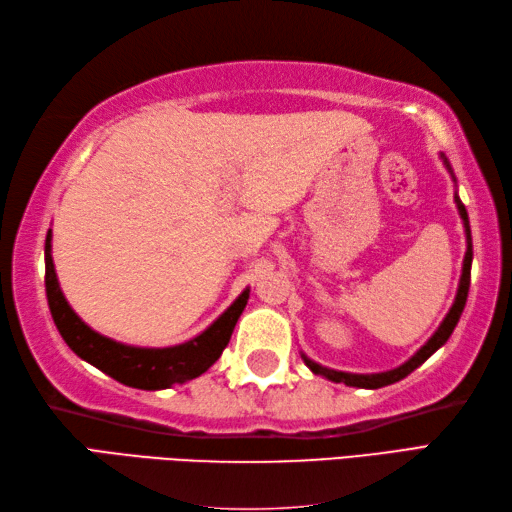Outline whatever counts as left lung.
Instances as JSON below:
<instances>
[{
	"instance_id": "obj_1",
	"label": "left lung",
	"mask_w": 512,
	"mask_h": 512,
	"mask_svg": "<svg viewBox=\"0 0 512 512\" xmlns=\"http://www.w3.org/2000/svg\"><path fill=\"white\" fill-rule=\"evenodd\" d=\"M444 167L451 173V180L455 182V187H458V180H455V173L449 158L440 154ZM453 200L455 206H458V213L462 217V226H464V235H466V253H464V262H462V275H460V284H458V292H455V299H453V306L449 308L447 317L442 319V323L438 325V330L429 336V341L424 343L420 350L413 354L411 358H407L405 363L394 367V369H387V372H376V374H352V372H339V369H332V367H325L317 361H312L310 356H306L301 352L303 363L308 365V369L312 374L323 376L332 380V383H343L347 387H361V389H378V387H385V385H394L398 380H402L405 376H409L413 369L420 367L424 361L431 354H436L440 347L449 341V336L453 334L455 325H458L460 317H462V310L466 306V297H469V286H471V264H473V237H471V224H469V213H466L464 204L458 195V189L453 193Z\"/></svg>"
}]
</instances>
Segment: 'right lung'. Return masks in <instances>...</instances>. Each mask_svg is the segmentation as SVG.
<instances>
[{"instance_id": "add662e5", "label": "right lung", "mask_w": 512, "mask_h": 512, "mask_svg": "<svg viewBox=\"0 0 512 512\" xmlns=\"http://www.w3.org/2000/svg\"><path fill=\"white\" fill-rule=\"evenodd\" d=\"M43 257H46L48 306L63 341L85 363L101 369L103 374L112 376L118 383L136 389H169L173 385H184L202 376L222 356L224 347L231 341L235 323L242 317L250 297V288H244L209 328L184 343L167 347L129 345L96 332L72 310L59 286L57 270H54L52 231L46 235Z\"/></svg>"}]
</instances>
